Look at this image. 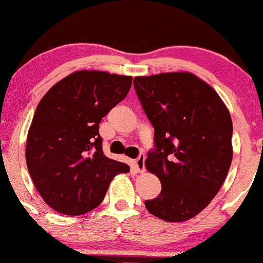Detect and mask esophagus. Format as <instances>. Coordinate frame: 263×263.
<instances>
[{
  "mask_svg": "<svg viewBox=\"0 0 263 263\" xmlns=\"http://www.w3.org/2000/svg\"><path fill=\"white\" fill-rule=\"evenodd\" d=\"M144 159H146V157L140 156L137 159H135V161L132 162V168H134L137 173H143L144 172Z\"/></svg>",
  "mask_w": 263,
  "mask_h": 263,
  "instance_id": "esophagus-1",
  "label": "esophagus"
}]
</instances>
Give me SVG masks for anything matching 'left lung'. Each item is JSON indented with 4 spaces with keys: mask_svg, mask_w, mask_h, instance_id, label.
Masks as SVG:
<instances>
[{
    "mask_svg": "<svg viewBox=\"0 0 263 263\" xmlns=\"http://www.w3.org/2000/svg\"><path fill=\"white\" fill-rule=\"evenodd\" d=\"M134 85L155 128L147 171L161 194L146 200L152 215L183 222L204 210L224 184L232 161V121L218 92L189 71L136 77Z\"/></svg>",
    "mask_w": 263,
    "mask_h": 263,
    "instance_id": "1",
    "label": "left lung"
}]
</instances>
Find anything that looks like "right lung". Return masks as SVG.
<instances>
[{
    "mask_svg": "<svg viewBox=\"0 0 263 263\" xmlns=\"http://www.w3.org/2000/svg\"><path fill=\"white\" fill-rule=\"evenodd\" d=\"M132 77L78 70L48 90L29 126L26 162L43 200L60 214L81 215L104 200L126 163L102 153L99 123L126 98Z\"/></svg>",
    "mask_w": 263,
    "mask_h": 263,
    "instance_id": "add662e5",
    "label": "right lung"
}]
</instances>
